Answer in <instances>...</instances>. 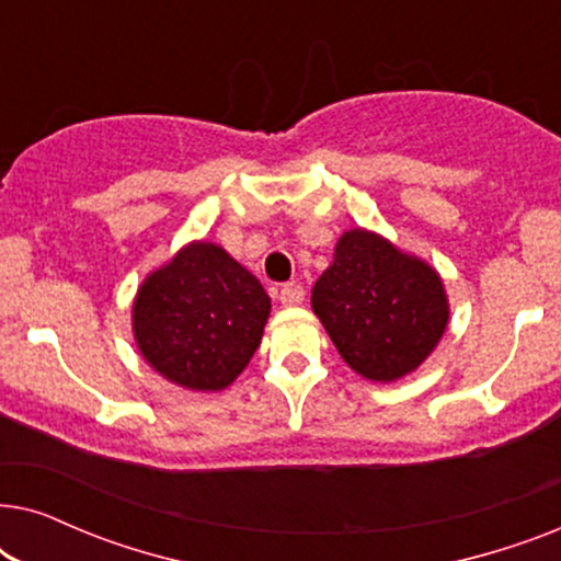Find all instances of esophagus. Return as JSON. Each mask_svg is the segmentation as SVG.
<instances>
[{
  "mask_svg": "<svg viewBox=\"0 0 561 561\" xmlns=\"http://www.w3.org/2000/svg\"><path fill=\"white\" fill-rule=\"evenodd\" d=\"M278 298L283 306H298V304H304V288L298 286V283H288V286L280 288Z\"/></svg>",
  "mask_w": 561,
  "mask_h": 561,
  "instance_id": "esophagus-1",
  "label": "esophagus"
}]
</instances>
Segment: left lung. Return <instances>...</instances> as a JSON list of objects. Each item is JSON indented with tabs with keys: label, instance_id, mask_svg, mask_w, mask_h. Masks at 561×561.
Returning a JSON list of instances; mask_svg holds the SVG:
<instances>
[{
	"label": "left lung",
	"instance_id": "obj_1",
	"mask_svg": "<svg viewBox=\"0 0 561 561\" xmlns=\"http://www.w3.org/2000/svg\"><path fill=\"white\" fill-rule=\"evenodd\" d=\"M311 309L357 375L393 382L416 370L449 324L442 275L370 229L336 240L311 290Z\"/></svg>",
	"mask_w": 561,
	"mask_h": 561
}]
</instances>
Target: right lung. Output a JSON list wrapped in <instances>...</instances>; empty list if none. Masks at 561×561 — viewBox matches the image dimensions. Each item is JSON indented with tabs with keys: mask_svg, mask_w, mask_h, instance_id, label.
Here are the masks:
<instances>
[{
	"mask_svg": "<svg viewBox=\"0 0 561 561\" xmlns=\"http://www.w3.org/2000/svg\"><path fill=\"white\" fill-rule=\"evenodd\" d=\"M271 296L217 242L194 240L148 273L133 304L145 363L173 386L217 393L260 347Z\"/></svg>",
	"mask_w": 561,
	"mask_h": 561,
	"instance_id": "1",
	"label": "right lung"
}]
</instances>
